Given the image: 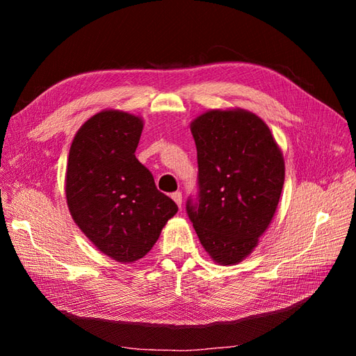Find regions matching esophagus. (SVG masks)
Listing matches in <instances>:
<instances>
[{"instance_id": "1", "label": "esophagus", "mask_w": 356, "mask_h": 356, "mask_svg": "<svg viewBox=\"0 0 356 356\" xmlns=\"http://www.w3.org/2000/svg\"><path fill=\"white\" fill-rule=\"evenodd\" d=\"M172 199H174V202L178 204V207L181 208V204H182V195H181V191H175V193H172V196H170Z\"/></svg>"}]
</instances>
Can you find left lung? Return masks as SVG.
<instances>
[{"label": "left lung", "instance_id": "8db88e82", "mask_svg": "<svg viewBox=\"0 0 356 356\" xmlns=\"http://www.w3.org/2000/svg\"><path fill=\"white\" fill-rule=\"evenodd\" d=\"M197 148L199 196L187 213L212 260L241 263L272 222L285 161L268 126L242 108L209 110L190 124Z\"/></svg>", "mask_w": 356, "mask_h": 356}]
</instances>
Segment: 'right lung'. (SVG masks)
Here are the masks:
<instances>
[{
    "instance_id": "add662e5",
    "label": "right lung",
    "mask_w": 356,
    "mask_h": 356,
    "mask_svg": "<svg viewBox=\"0 0 356 356\" xmlns=\"http://www.w3.org/2000/svg\"><path fill=\"white\" fill-rule=\"evenodd\" d=\"M144 122L120 110L92 115L70 148L65 196L71 217L98 250L118 263H134L157 242L178 212L135 157Z\"/></svg>"
}]
</instances>
